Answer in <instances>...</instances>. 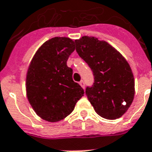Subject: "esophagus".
<instances>
[{"instance_id":"obj_1","label":"esophagus","mask_w":152,"mask_h":152,"mask_svg":"<svg viewBox=\"0 0 152 152\" xmlns=\"http://www.w3.org/2000/svg\"><path fill=\"white\" fill-rule=\"evenodd\" d=\"M79 84H80V86L83 88H85V83H84V81H83V80H81V81L80 82Z\"/></svg>"}]
</instances>
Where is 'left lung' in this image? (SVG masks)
Here are the masks:
<instances>
[{"mask_svg":"<svg viewBox=\"0 0 152 152\" xmlns=\"http://www.w3.org/2000/svg\"><path fill=\"white\" fill-rule=\"evenodd\" d=\"M75 42L78 55L93 72V87L85 93L94 110L104 118H121L134 96V79L128 62L110 43L95 37L82 36Z\"/></svg>","mask_w":152,"mask_h":152,"instance_id":"obj_1","label":"left lung"}]
</instances>
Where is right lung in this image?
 Here are the masks:
<instances>
[{"instance_id":"obj_1","label":"right lung","mask_w":152,"mask_h":152,"mask_svg":"<svg viewBox=\"0 0 152 152\" xmlns=\"http://www.w3.org/2000/svg\"><path fill=\"white\" fill-rule=\"evenodd\" d=\"M75 49L72 39L55 37L37 50L29 64L26 96L36 114L45 121L56 122L65 118L84 96L83 88L73 81L72 69L67 66Z\"/></svg>"}]
</instances>
